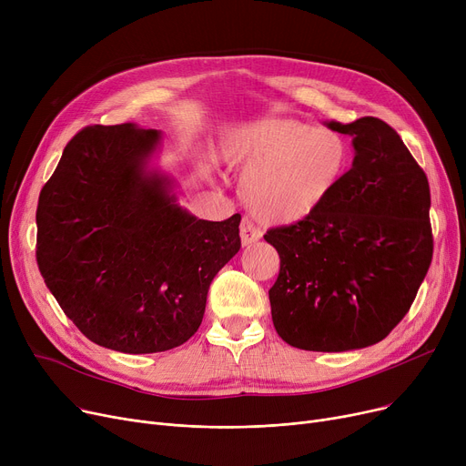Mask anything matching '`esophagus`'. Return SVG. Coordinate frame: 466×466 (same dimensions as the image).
<instances>
[{"mask_svg": "<svg viewBox=\"0 0 466 466\" xmlns=\"http://www.w3.org/2000/svg\"><path fill=\"white\" fill-rule=\"evenodd\" d=\"M239 238H241V246L248 248L262 238V230L257 228L249 218H243L239 225Z\"/></svg>", "mask_w": 466, "mask_h": 466, "instance_id": "34e87169", "label": "esophagus"}]
</instances>
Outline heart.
Wrapping results in <instances>:
<instances>
[{"instance_id":"b5f03b06","label":"heart","mask_w":466,"mask_h":466,"mask_svg":"<svg viewBox=\"0 0 466 466\" xmlns=\"http://www.w3.org/2000/svg\"><path fill=\"white\" fill-rule=\"evenodd\" d=\"M217 157L241 167L243 204L264 225H295L319 211L350 169V145L338 132L285 116H257L234 125ZM211 167L209 158H202Z\"/></svg>"}]
</instances>
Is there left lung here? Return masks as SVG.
<instances>
[{
    "mask_svg": "<svg viewBox=\"0 0 466 466\" xmlns=\"http://www.w3.org/2000/svg\"><path fill=\"white\" fill-rule=\"evenodd\" d=\"M325 125L353 137L351 169L319 211L264 239L281 258L268 290L278 334L339 353L378 344L408 313L432 260L431 190L387 122Z\"/></svg>",
    "mask_w": 466,
    "mask_h": 466,
    "instance_id": "obj_1",
    "label": "left lung"
}]
</instances>
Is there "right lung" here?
<instances>
[{"label": "right lung", "mask_w": 466, "mask_h": 466, "mask_svg": "<svg viewBox=\"0 0 466 466\" xmlns=\"http://www.w3.org/2000/svg\"><path fill=\"white\" fill-rule=\"evenodd\" d=\"M162 132L136 122L86 127L62 153L37 206V264L53 297L94 344L174 350L198 330L208 290L241 248L239 213H188L151 162Z\"/></svg>", "instance_id": "add662e5"}]
</instances>
